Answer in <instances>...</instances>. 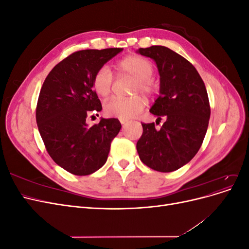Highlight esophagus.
<instances>
[{"label":"esophagus","mask_w":249,"mask_h":249,"mask_svg":"<svg viewBox=\"0 0 249 249\" xmlns=\"http://www.w3.org/2000/svg\"><path fill=\"white\" fill-rule=\"evenodd\" d=\"M127 123H129V120H124V119H120V124H126Z\"/></svg>","instance_id":"esophagus-1"}]
</instances>
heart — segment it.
<instances>
[{
	"label": "heart",
	"mask_w": 249,
	"mask_h": 249,
	"mask_svg": "<svg viewBox=\"0 0 249 249\" xmlns=\"http://www.w3.org/2000/svg\"><path fill=\"white\" fill-rule=\"evenodd\" d=\"M117 76H130L135 78L131 89V94L141 93L147 99L154 96L158 91V83L153 78L154 64L148 59L139 55H130L118 61L115 65ZM92 87L96 94L106 99L114 87V77L107 66H102L94 73ZM144 100L140 95L132 97H114L106 103L105 113L109 116L127 120L133 118L142 111Z\"/></svg>",
	"instance_id": "obj_1"
}]
</instances>
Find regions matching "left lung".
<instances>
[{
  "instance_id": "obj_1",
  "label": "left lung",
  "mask_w": 249,
  "mask_h": 249,
  "mask_svg": "<svg viewBox=\"0 0 249 249\" xmlns=\"http://www.w3.org/2000/svg\"><path fill=\"white\" fill-rule=\"evenodd\" d=\"M155 60L160 73V95L149 112L165 118L159 130L143 124L137 141L140 160L160 172L175 171L197 154L211 114L207 89L196 69L178 53L163 46L138 50Z\"/></svg>"
}]
</instances>
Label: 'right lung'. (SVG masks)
Wrapping results in <instances>:
<instances>
[{"mask_svg": "<svg viewBox=\"0 0 249 249\" xmlns=\"http://www.w3.org/2000/svg\"><path fill=\"white\" fill-rule=\"evenodd\" d=\"M122 51L74 52L50 71L40 89L36 106L40 136L54 162L72 175L88 176L100 169L122 127L117 118L86 124L88 115L102 110L92 88L94 73Z\"/></svg>", "mask_w": 249, "mask_h": 249, "instance_id": "obj_1", "label": "right lung"}]
</instances>
